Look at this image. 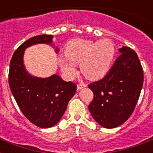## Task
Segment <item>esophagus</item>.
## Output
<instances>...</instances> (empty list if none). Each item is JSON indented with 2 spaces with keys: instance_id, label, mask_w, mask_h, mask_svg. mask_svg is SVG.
<instances>
[{
  "instance_id": "obj_1",
  "label": "esophagus",
  "mask_w": 153,
  "mask_h": 153,
  "mask_svg": "<svg viewBox=\"0 0 153 153\" xmlns=\"http://www.w3.org/2000/svg\"><path fill=\"white\" fill-rule=\"evenodd\" d=\"M86 85L85 83H80V84H78L77 85V90L79 91V90H81V89L84 88V87H86Z\"/></svg>"
}]
</instances>
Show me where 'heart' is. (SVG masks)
I'll return each instance as SVG.
<instances>
[{
	"mask_svg": "<svg viewBox=\"0 0 153 153\" xmlns=\"http://www.w3.org/2000/svg\"><path fill=\"white\" fill-rule=\"evenodd\" d=\"M115 47L109 39L91 41L73 39L67 44L65 54L59 56V65L67 79H73L77 73V65L80 64L82 73L91 80H98L105 75L110 69Z\"/></svg>",
	"mask_w": 153,
	"mask_h": 153,
	"instance_id": "b5f03b06",
	"label": "heart"
}]
</instances>
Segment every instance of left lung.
Returning a JSON list of instances; mask_svg holds the SVG:
<instances>
[{"mask_svg":"<svg viewBox=\"0 0 153 153\" xmlns=\"http://www.w3.org/2000/svg\"><path fill=\"white\" fill-rule=\"evenodd\" d=\"M121 55L105 76L89 84L94 99L89 110L102 127L116 128L133 114L143 86V68L137 53L128 47L119 49Z\"/></svg>","mask_w":153,"mask_h":153,"instance_id":"obj_1","label":"left lung"}]
</instances>
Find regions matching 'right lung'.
<instances>
[{
  "mask_svg": "<svg viewBox=\"0 0 153 153\" xmlns=\"http://www.w3.org/2000/svg\"><path fill=\"white\" fill-rule=\"evenodd\" d=\"M52 38L51 35H39L23 43L13 54L8 72L11 92L23 114L35 126L44 128L59 121L77 88L76 84L65 82L57 74L37 78L25 70V49L37 44H51Z\"/></svg>",
  "mask_w": 153,
  "mask_h": 153,
  "instance_id": "obj_1",
  "label": "right lung"
}]
</instances>
